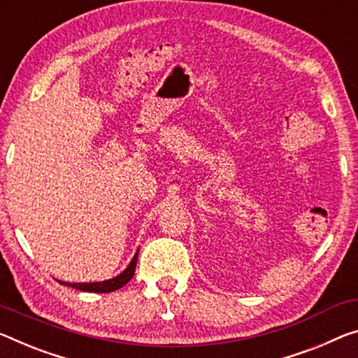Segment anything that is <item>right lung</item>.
<instances>
[{
	"label": "right lung",
	"instance_id": "obj_1",
	"mask_svg": "<svg viewBox=\"0 0 358 358\" xmlns=\"http://www.w3.org/2000/svg\"><path fill=\"white\" fill-rule=\"evenodd\" d=\"M137 258H138V252L135 253V257L130 261L129 266L126 269H124L121 274L113 277V279H108L103 282H92V283H70V282H60L64 283L66 287H73L76 288V290H81V292H90V293H110V292H115L119 290V288L126 285V283L132 279L134 274H135V266H137Z\"/></svg>",
	"mask_w": 358,
	"mask_h": 358
}]
</instances>
